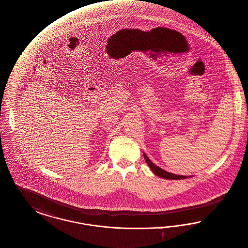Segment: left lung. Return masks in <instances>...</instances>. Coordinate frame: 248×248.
<instances>
[{"mask_svg": "<svg viewBox=\"0 0 248 248\" xmlns=\"http://www.w3.org/2000/svg\"><path fill=\"white\" fill-rule=\"evenodd\" d=\"M143 156L145 158L147 164L149 165V167L151 168V170H153V172L157 176H159L163 179H170V180H181V179H186V176H183V175H176L173 173H170L164 170H162L159 167H157L156 165H155L152 161L148 158V156L145 154H143Z\"/></svg>", "mask_w": 248, "mask_h": 248, "instance_id": "obj_1", "label": "left lung"}]
</instances>
